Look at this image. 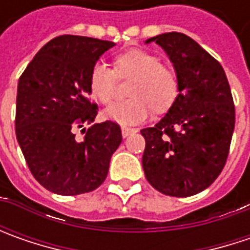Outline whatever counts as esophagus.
I'll use <instances>...</instances> for the list:
<instances>
[{
  "label": "esophagus",
  "mask_w": 250,
  "mask_h": 250,
  "mask_svg": "<svg viewBox=\"0 0 250 250\" xmlns=\"http://www.w3.org/2000/svg\"><path fill=\"white\" fill-rule=\"evenodd\" d=\"M121 132H122V138H128L130 135L136 133V129H133V128H122Z\"/></svg>",
  "instance_id": "obj_1"
}]
</instances>
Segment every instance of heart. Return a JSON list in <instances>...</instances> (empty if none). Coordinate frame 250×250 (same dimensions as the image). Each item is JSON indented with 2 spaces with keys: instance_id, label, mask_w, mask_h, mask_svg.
Returning a JSON list of instances; mask_svg holds the SVG:
<instances>
[{
  "instance_id": "heart-1",
  "label": "heart",
  "mask_w": 250,
  "mask_h": 250,
  "mask_svg": "<svg viewBox=\"0 0 250 250\" xmlns=\"http://www.w3.org/2000/svg\"><path fill=\"white\" fill-rule=\"evenodd\" d=\"M117 76L133 78L129 84V99L117 101L103 111L105 120L120 125H136L146 121L153 110L167 111L177 99L178 81L175 73L163 66L153 54L130 50L115 60V69L107 63L96 62L89 75L91 96L103 104L114 99Z\"/></svg>"
}]
</instances>
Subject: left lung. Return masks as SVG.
<instances>
[{
    "label": "left lung",
    "instance_id": "left-lung-1",
    "mask_svg": "<svg viewBox=\"0 0 250 250\" xmlns=\"http://www.w3.org/2000/svg\"><path fill=\"white\" fill-rule=\"evenodd\" d=\"M154 42L166 51L178 81L167 114L140 130L146 140L142 166L159 192L193 196L210 187L226 166L235 126V108L220 62L189 36L163 33Z\"/></svg>",
    "mask_w": 250,
    "mask_h": 250
}]
</instances>
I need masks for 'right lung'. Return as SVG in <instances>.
<instances>
[{"label":"right lung","instance_id":"right-lung-1","mask_svg":"<svg viewBox=\"0 0 250 250\" xmlns=\"http://www.w3.org/2000/svg\"><path fill=\"white\" fill-rule=\"evenodd\" d=\"M112 42L60 36L42 47L18 82L16 139L33 177L50 192L75 196L99 188L122 142L118 124H94L85 140L74 129L91 125L97 104L89 100V75Z\"/></svg>","mask_w":250,"mask_h":250}]
</instances>
